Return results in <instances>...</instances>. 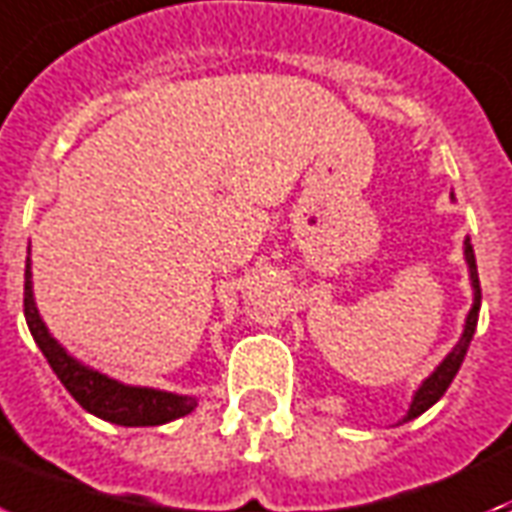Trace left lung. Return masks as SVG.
Masks as SVG:
<instances>
[{
    "mask_svg": "<svg viewBox=\"0 0 512 512\" xmlns=\"http://www.w3.org/2000/svg\"><path fill=\"white\" fill-rule=\"evenodd\" d=\"M464 260H467V268H470V282H473V308H470V314H467V322H464V333L459 338L454 349L448 351V357L440 362L435 373L424 381V384L416 389V395H413V403L408 408V416L403 421H411L416 416H421L424 411H429L432 405L438 403L440 397L446 395V389L451 386L454 376L459 373L464 362V354L470 349V341H473L475 327H478V311H481V282H478V265H475V252L470 239H464Z\"/></svg>",
    "mask_w": 512,
    "mask_h": 512,
    "instance_id": "1",
    "label": "left lung"
}]
</instances>
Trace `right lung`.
<instances>
[{
	"label": "right lung",
	"instance_id": "add662e5",
	"mask_svg": "<svg viewBox=\"0 0 512 512\" xmlns=\"http://www.w3.org/2000/svg\"><path fill=\"white\" fill-rule=\"evenodd\" d=\"M23 314H26V325H29L39 351L45 354L53 373L61 378L66 392L93 416L120 424V427H158V424L174 421L179 416H187L198 405L195 397L161 392V389H150V386L120 384L115 378L77 362L72 354H66L64 346L48 333V327L39 317L34 292H31L29 257H26V282H23Z\"/></svg>",
	"mask_w": 512,
	"mask_h": 512
}]
</instances>
